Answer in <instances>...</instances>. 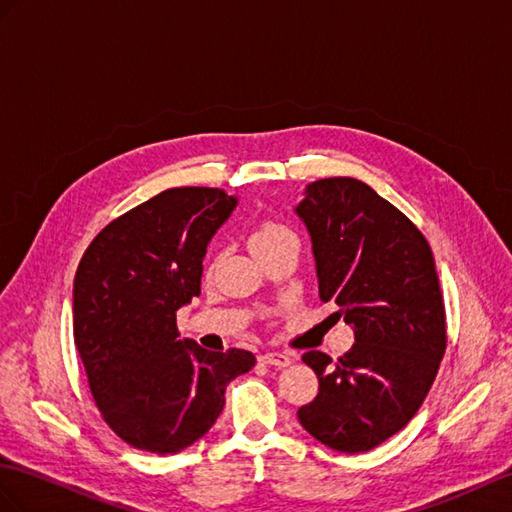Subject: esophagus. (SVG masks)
Instances as JSON below:
<instances>
[{"mask_svg": "<svg viewBox=\"0 0 512 512\" xmlns=\"http://www.w3.org/2000/svg\"><path fill=\"white\" fill-rule=\"evenodd\" d=\"M260 363L271 365V367H289L291 358L286 354H280V352H265L263 356H260Z\"/></svg>", "mask_w": 512, "mask_h": 512, "instance_id": "34e87169", "label": "esophagus"}]
</instances>
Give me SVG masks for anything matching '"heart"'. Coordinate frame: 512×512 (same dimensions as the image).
Returning <instances> with one entry per match:
<instances>
[{
	"instance_id": "obj_1",
	"label": "heart",
	"mask_w": 512,
	"mask_h": 512,
	"mask_svg": "<svg viewBox=\"0 0 512 512\" xmlns=\"http://www.w3.org/2000/svg\"><path fill=\"white\" fill-rule=\"evenodd\" d=\"M286 239H295V232L289 226H284L280 221L265 219L258 223V226L252 230V234H249V247H252V252L258 256L263 254L265 249L278 245Z\"/></svg>"
}]
</instances>
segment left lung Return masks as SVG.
<instances>
[{
	"label": "left lung",
	"instance_id": "1",
	"mask_svg": "<svg viewBox=\"0 0 512 512\" xmlns=\"http://www.w3.org/2000/svg\"><path fill=\"white\" fill-rule=\"evenodd\" d=\"M313 241L321 302L354 326L350 352L302 356L319 393L297 410L308 434L336 452H369L426 400L447 345L445 304L426 236L356 178L308 184L295 208Z\"/></svg>",
	"mask_w": 512,
	"mask_h": 512
}]
</instances>
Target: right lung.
<instances>
[{
	"label": "right lung",
	"mask_w": 512,
	"mask_h": 512,
	"mask_svg": "<svg viewBox=\"0 0 512 512\" xmlns=\"http://www.w3.org/2000/svg\"><path fill=\"white\" fill-rule=\"evenodd\" d=\"M236 197L180 186L110 221L73 282V339L102 419L136 450L178 454L213 428L252 352L180 341L176 313L202 291L208 241Z\"/></svg>",
	"instance_id": "right-lung-1"
}]
</instances>
